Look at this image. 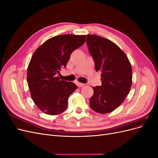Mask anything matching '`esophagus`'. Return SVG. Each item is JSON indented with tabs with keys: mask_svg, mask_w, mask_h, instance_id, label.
Instances as JSON below:
<instances>
[{
	"mask_svg": "<svg viewBox=\"0 0 158 158\" xmlns=\"http://www.w3.org/2000/svg\"><path fill=\"white\" fill-rule=\"evenodd\" d=\"M76 84H77L78 86V87H80V88H81V87H83V86H84V85H85V84H84L80 83V82H77V83H76Z\"/></svg>",
	"mask_w": 158,
	"mask_h": 158,
	"instance_id": "esophagus-1",
	"label": "esophagus"
}]
</instances>
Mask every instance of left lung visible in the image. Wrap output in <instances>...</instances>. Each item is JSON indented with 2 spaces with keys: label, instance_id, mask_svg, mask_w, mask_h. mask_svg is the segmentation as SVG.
Returning a JSON list of instances; mask_svg holds the SVG:
<instances>
[{
  "label": "left lung",
  "instance_id": "8db88e82",
  "mask_svg": "<svg viewBox=\"0 0 158 158\" xmlns=\"http://www.w3.org/2000/svg\"><path fill=\"white\" fill-rule=\"evenodd\" d=\"M86 44L101 73L102 85L93 87L89 106L94 111L108 113L124 102L132 85V67L128 57L113 42L96 35H88Z\"/></svg>",
  "mask_w": 158,
  "mask_h": 158
}]
</instances>
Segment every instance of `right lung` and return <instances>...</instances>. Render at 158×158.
Listing matches in <instances>:
<instances>
[{
	"mask_svg": "<svg viewBox=\"0 0 158 158\" xmlns=\"http://www.w3.org/2000/svg\"><path fill=\"white\" fill-rule=\"evenodd\" d=\"M85 41V35H57L34 52L27 68V80L33 101L41 111L56 115L67 107L69 97L77 85L60 80L56 74L66 67L72 52Z\"/></svg>",
	"mask_w": 158,
	"mask_h": 158,
	"instance_id": "obj_1",
	"label": "right lung"
}]
</instances>
